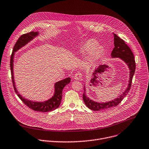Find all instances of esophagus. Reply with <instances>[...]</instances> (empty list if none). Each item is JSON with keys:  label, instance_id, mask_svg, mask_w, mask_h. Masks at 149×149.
<instances>
[{"label": "esophagus", "instance_id": "esophagus-1", "mask_svg": "<svg viewBox=\"0 0 149 149\" xmlns=\"http://www.w3.org/2000/svg\"><path fill=\"white\" fill-rule=\"evenodd\" d=\"M73 78L75 79H80L82 78V74L80 72H77L76 73H75V74H74Z\"/></svg>", "mask_w": 149, "mask_h": 149}]
</instances>
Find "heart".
Segmentation results:
<instances>
[{
	"label": "heart",
	"instance_id": "1",
	"mask_svg": "<svg viewBox=\"0 0 149 149\" xmlns=\"http://www.w3.org/2000/svg\"><path fill=\"white\" fill-rule=\"evenodd\" d=\"M98 43L94 40H90L84 46V50L87 53H91L94 52L93 55L95 58H100L103 53L102 49L98 47Z\"/></svg>",
	"mask_w": 149,
	"mask_h": 149
}]
</instances>
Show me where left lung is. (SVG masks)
<instances>
[{
  "label": "left lung",
  "mask_w": 149,
  "mask_h": 149,
  "mask_svg": "<svg viewBox=\"0 0 149 149\" xmlns=\"http://www.w3.org/2000/svg\"><path fill=\"white\" fill-rule=\"evenodd\" d=\"M114 34V45L115 47L113 48L111 56L112 58H119L122 60H123L128 66L130 69V80L128 87L125 91L121 94L119 97L113 100L112 101L106 102V103H98L94 102L86 96L85 86L84 87V94H83V100L85 104L92 111H98L102 110H105L109 109L111 107L116 106L119 104L124 98L127 96V94L130 90L132 80L136 70V61L134 60V56L133 53L131 51L129 46L125 43L123 39L119 38L116 34Z\"/></svg>",
  "instance_id": "obj_1"
}]
</instances>
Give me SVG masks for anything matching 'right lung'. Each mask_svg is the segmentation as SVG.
<instances>
[{
	"label": "right lung",
	"mask_w": 149,
	"mask_h": 149,
	"mask_svg": "<svg viewBox=\"0 0 149 149\" xmlns=\"http://www.w3.org/2000/svg\"><path fill=\"white\" fill-rule=\"evenodd\" d=\"M38 35L37 32L31 31L28 33L24 34L20 36L18 40L17 41L15 46H13V51L12 53V55L10 56V71H11V75H12V84L13 86V88L15 93H17V96L19 98L22 100V102L26 105L27 106L31 109L37 111V112H50L52 111L55 110L59 106L62 97V91L64 87L68 84L71 81L70 78H66L63 80L59 81L55 84V94H54L53 96L49 99L47 101L44 102H32L28 99H24L22 96H21L19 93L18 92L15 83H14V79H13V56H14V52L17 51L23 46L25 45L28 42L34 37Z\"/></svg>",
	"instance_id": "1"
}]
</instances>
